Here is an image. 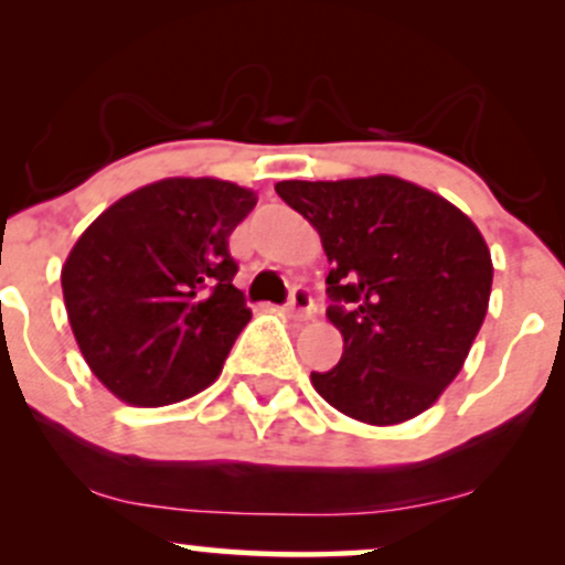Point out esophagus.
Listing matches in <instances>:
<instances>
[{
    "label": "esophagus",
    "mask_w": 565,
    "mask_h": 565,
    "mask_svg": "<svg viewBox=\"0 0 565 565\" xmlns=\"http://www.w3.org/2000/svg\"><path fill=\"white\" fill-rule=\"evenodd\" d=\"M287 310L295 319H310V313H313V297H310V291L305 287L291 289Z\"/></svg>",
    "instance_id": "esophagus-1"
}]
</instances>
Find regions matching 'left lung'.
<instances>
[{
  "mask_svg": "<svg viewBox=\"0 0 565 565\" xmlns=\"http://www.w3.org/2000/svg\"><path fill=\"white\" fill-rule=\"evenodd\" d=\"M276 193L319 231L329 321L345 348L313 372L337 412L398 425L438 401L468 359L491 295L489 246L438 193L391 174L284 180Z\"/></svg>",
  "mask_w": 565,
  "mask_h": 565,
  "instance_id": "1",
  "label": "left lung"
}]
</instances>
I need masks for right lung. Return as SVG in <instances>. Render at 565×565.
Here are the masks:
<instances>
[{
    "label": "right lung",
    "mask_w": 565,
    "mask_h": 565,
    "mask_svg": "<svg viewBox=\"0 0 565 565\" xmlns=\"http://www.w3.org/2000/svg\"><path fill=\"white\" fill-rule=\"evenodd\" d=\"M255 193L170 178L108 206L63 265L68 321L95 377L132 406L210 387L252 310L233 287L228 236Z\"/></svg>",
    "instance_id": "add662e5"
}]
</instances>
